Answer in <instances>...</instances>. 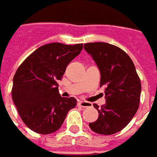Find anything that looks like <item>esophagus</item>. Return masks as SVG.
I'll return each mask as SVG.
<instances>
[{"instance_id": "34e87169", "label": "esophagus", "mask_w": 157, "mask_h": 157, "mask_svg": "<svg viewBox=\"0 0 157 157\" xmlns=\"http://www.w3.org/2000/svg\"><path fill=\"white\" fill-rule=\"evenodd\" d=\"M78 106L79 107H83V108H86V107H90L91 106V103L86 101H78Z\"/></svg>"}]
</instances>
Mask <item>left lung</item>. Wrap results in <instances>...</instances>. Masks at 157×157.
I'll return each mask as SVG.
<instances>
[{
    "mask_svg": "<svg viewBox=\"0 0 157 157\" xmlns=\"http://www.w3.org/2000/svg\"><path fill=\"white\" fill-rule=\"evenodd\" d=\"M101 72L100 86L105 87V105L99 107L98 119L90 128L96 134H116L129 123L138 111L141 83L129 56L116 45L104 42L84 44Z\"/></svg>",
    "mask_w": 157,
    "mask_h": 157,
    "instance_id": "left-lung-1",
    "label": "left lung"
}]
</instances>
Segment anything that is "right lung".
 Listing matches in <instances>:
<instances>
[{"label":"right lung","mask_w":157,"mask_h":157,"mask_svg":"<svg viewBox=\"0 0 157 157\" xmlns=\"http://www.w3.org/2000/svg\"><path fill=\"white\" fill-rule=\"evenodd\" d=\"M82 50L83 44H46L31 53L16 71L13 101L24 124L35 133L56 132L69 110L76 106L73 97L60 95L57 81Z\"/></svg>","instance_id":"1"}]
</instances>
